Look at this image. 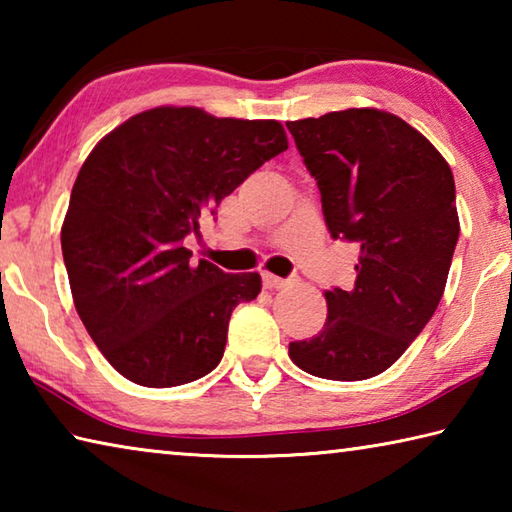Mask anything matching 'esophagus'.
<instances>
[{
	"mask_svg": "<svg viewBox=\"0 0 512 512\" xmlns=\"http://www.w3.org/2000/svg\"><path fill=\"white\" fill-rule=\"evenodd\" d=\"M262 277H264V287L266 289H282V287H287V280H282V277H277L273 273H264Z\"/></svg>",
	"mask_w": 512,
	"mask_h": 512,
	"instance_id": "esophagus-1",
	"label": "esophagus"
}]
</instances>
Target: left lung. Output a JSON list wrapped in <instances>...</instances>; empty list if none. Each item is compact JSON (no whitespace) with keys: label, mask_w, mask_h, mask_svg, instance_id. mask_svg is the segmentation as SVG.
Returning <instances> with one entry per match:
<instances>
[{"label":"left lung","mask_w":512,"mask_h":512,"mask_svg":"<svg viewBox=\"0 0 512 512\" xmlns=\"http://www.w3.org/2000/svg\"><path fill=\"white\" fill-rule=\"evenodd\" d=\"M334 239L359 241L350 291H325L327 320L289 357L309 375L361 381L402 357L445 293L458 241L447 160L393 112L348 108L287 121Z\"/></svg>","instance_id":"1"}]
</instances>
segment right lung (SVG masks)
<instances>
[{"mask_svg": "<svg viewBox=\"0 0 512 512\" xmlns=\"http://www.w3.org/2000/svg\"><path fill=\"white\" fill-rule=\"evenodd\" d=\"M287 149L275 119L158 106L126 119L85 158L60 244L74 307L121 377L171 388L219 366L232 309L259 296L262 277L192 264L183 239Z\"/></svg>", "mask_w": 512, "mask_h": 512, "instance_id": "obj_1", "label": "right lung"}]
</instances>
